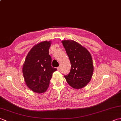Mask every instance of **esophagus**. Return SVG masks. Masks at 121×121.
I'll list each match as a JSON object with an SVG mask.
<instances>
[{"instance_id": "1", "label": "esophagus", "mask_w": 121, "mask_h": 121, "mask_svg": "<svg viewBox=\"0 0 121 121\" xmlns=\"http://www.w3.org/2000/svg\"><path fill=\"white\" fill-rule=\"evenodd\" d=\"M61 66H58V67L57 68V69H58V70H59V71H60V70H61Z\"/></svg>"}]
</instances>
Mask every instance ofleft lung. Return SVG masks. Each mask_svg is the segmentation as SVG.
Here are the masks:
<instances>
[{
    "mask_svg": "<svg viewBox=\"0 0 121 121\" xmlns=\"http://www.w3.org/2000/svg\"><path fill=\"white\" fill-rule=\"evenodd\" d=\"M62 43L71 65L70 73L64 76L73 88H83L91 81L93 73L94 66L91 53L74 40H63Z\"/></svg>",
    "mask_w": 121,
    "mask_h": 121,
    "instance_id": "1",
    "label": "left lung"
}]
</instances>
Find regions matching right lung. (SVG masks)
<instances>
[{
	"mask_svg": "<svg viewBox=\"0 0 121 121\" xmlns=\"http://www.w3.org/2000/svg\"><path fill=\"white\" fill-rule=\"evenodd\" d=\"M50 45V42L45 41L34 46L28 53L23 66L26 85L37 93L46 91L52 73L57 70L51 66L52 59L49 54Z\"/></svg>",
	"mask_w": 121,
	"mask_h": 121,
	"instance_id": "add662e5",
	"label": "right lung"
}]
</instances>
